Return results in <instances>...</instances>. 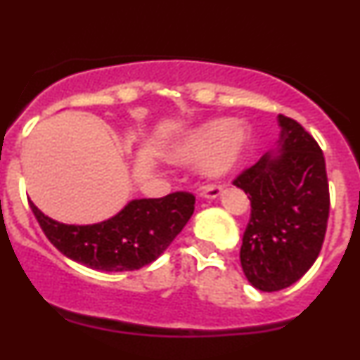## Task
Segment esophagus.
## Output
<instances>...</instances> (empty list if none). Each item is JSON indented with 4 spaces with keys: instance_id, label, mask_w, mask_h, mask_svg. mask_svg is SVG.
Returning a JSON list of instances; mask_svg holds the SVG:
<instances>
[{
    "instance_id": "34e87169",
    "label": "esophagus",
    "mask_w": 360,
    "mask_h": 360,
    "mask_svg": "<svg viewBox=\"0 0 360 360\" xmlns=\"http://www.w3.org/2000/svg\"><path fill=\"white\" fill-rule=\"evenodd\" d=\"M219 195H221V188L219 186H207L200 191V196H202V198H207V200L217 198Z\"/></svg>"
}]
</instances>
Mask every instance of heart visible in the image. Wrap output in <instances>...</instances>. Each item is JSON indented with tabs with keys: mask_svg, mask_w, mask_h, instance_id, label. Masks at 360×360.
Wrapping results in <instances>:
<instances>
[{
	"mask_svg": "<svg viewBox=\"0 0 360 360\" xmlns=\"http://www.w3.org/2000/svg\"><path fill=\"white\" fill-rule=\"evenodd\" d=\"M248 145L250 131L243 124L217 119L181 138L172 148V158L177 162L202 160V172L210 179H219L243 162Z\"/></svg>",
	"mask_w": 360,
	"mask_h": 360,
	"instance_id": "heart-1",
	"label": "heart"
}]
</instances>
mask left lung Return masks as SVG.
<instances>
[{
	"instance_id": "1",
	"label": "left lung",
	"mask_w": 360,
	"mask_h": 360,
	"mask_svg": "<svg viewBox=\"0 0 360 360\" xmlns=\"http://www.w3.org/2000/svg\"><path fill=\"white\" fill-rule=\"evenodd\" d=\"M279 141L234 179L252 203L240 250L250 285L278 291L316 262L330 215L326 164L316 139L297 120L278 115Z\"/></svg>"
}]
</instances>
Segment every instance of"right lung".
Here are the masks:
<instances>
[{"instance_id":"right-lung-1","label":"right lung","mask_w":360,"mask_h":360,"mask_svg":"<svg viewBox=\"0 0 360 360\" xmlns=\"http://www.w3.org/2000/svg\"><path fill=\"white\" fill-rule=\"evenodd\" d=\"M30 209L41 229L70 260L94 271H134L157 260L183 231L195 210V196L186 191L164 198L131 200L119 214L86 226L63 224Z\"/></svg>"}]
</instances>
